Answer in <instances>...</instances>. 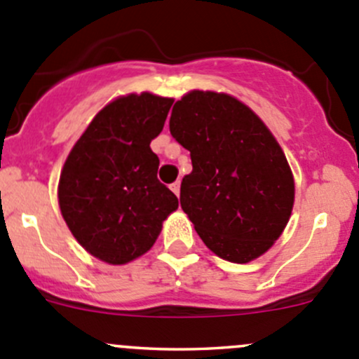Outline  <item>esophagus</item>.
Instances as JSON below:
<instances>
[{
    "label": "esophagus",
    "mask_w": 359,
    "mask_h": 359,
    "mask_svg": "<svg viewBox=\"0 0 359 359\" xmlns=\"http://www.w3.org/2000/svg\"><path fill=\"white\" fill-rule=\"evenodd\" d=\"M170 189H172L173 193H175L177 196H179V194H180V182H179V180H177V182H173L172 186H170Z\"/></svg>",
    "instance_id": "34e87169"
}]
</instances>
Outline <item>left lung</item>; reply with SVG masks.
Returning <instances> with one entry per match:
<instances>
[{
  "instance_id": "1",
  "label": "left lung",
  "mask_w": 359,
  "mask_h": 359,
  "mask_svg": "<svg viewBox=\"0 0 359 359\" xmlns=\"http://www.w3.org/2000/svg\"><path fill=\"white\" fill-rule=\"evenodd\" d=\"M170 133L191 153L180 206L203 243L236 264L267 252L290 219L295 186L259 116L234 97L194 90L173 106Z\"/></svg>"
}]
</instances>
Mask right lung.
<instances>
[{"label":"right lung","instance_id":"right-lung-1","mask_svg":"<svg viewBox=\"0 0 359 359\" xmlns=\"http://www.w3.org/2000/svg\"><path fill=\"white\" fill-rule=\"evenodd\" d=\"M172 99L142 93L107 104L69 153L60 173L59 205L72 236L109 264H126L156 241L179 206L158 180L159 135Z\"/></svg>","mask_w":359,"mask_h":359}]
</instances>
